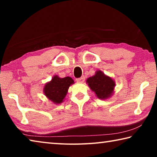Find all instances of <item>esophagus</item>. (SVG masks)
Segmentation results:
<instances>
[{
	"label": "esophagus",
	"mask_w": 157,
	"mask_h": 157,
	"mask_svg": "<svg viewBox=\"0 0 157 157\" xmlns=\"http://www.w3.org/2000/svg\"><path fill=\"white\" fill-rule=\"evenodd\" d=\"M85 80V77L84 76H82L81 78L76 79V81L78 82H79V83H82V82H84Z\"/></svg>",
	"instance_id": "34e87169"
}]
</instances>
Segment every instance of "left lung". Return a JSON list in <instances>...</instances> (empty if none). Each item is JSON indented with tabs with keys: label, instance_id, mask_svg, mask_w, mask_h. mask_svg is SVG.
<instances>
[{
	"label": "left lung",
	"instance_id": "obj_1",
	"mask_svg": "<svg viewBox=\"0 0 157 157\" xmlns=\"http://www.w3.org/2000/svg\"><path fill=\"white\" fill-rule=\"evenodd\" d=\"M93 91L95 92L96 96L101 100L107 99L112 95L115 87V82L110 77L105 75L101 71H97L95 74L86 79Z\"/></svg>",
	"mask_w": 157,
	"mask_h": 157
}]
</instances>
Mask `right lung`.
Listing matches in <instances>:
<instances>
[{"label":"right lung","instance_id":"add662e5","mask_svg":"<svg viewBox=\"0 0 157 157\" xmlns=\"http://www.w3.org/2000/svg\"><path fill=\"white\" fill-rule=\"evenodd\" d=\"M73 83V79L70 77L60 78L57 75H55L51 81L45 84L44 93L53 103L60 104L64 100L69 86Z\"/></svg>","mask_w":157,"mask_h":157}]
</instances>
